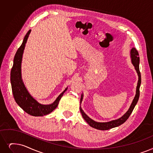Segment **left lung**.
<instances>
[{
  "label": "left lung",
  "instance_id": "obj_1",
  "mask_svg": "<svg viewBox=\"0 0 153 153\" xmlns=\"http://www.w3.org/2000/svg\"><path fill=\"white\" fill-rule=\"evenodd\" d=\"M131 57L132 63L134 65V66L135 67V69L137 73L139 80H138L137 85L136 88V94L133 99V101H132V102L130 106L129 110L126 112V113L124 116H123L121 118L116 119V120H113L108 123H97L93 121L92 119H91L90 117H89L87 115H86L84 113V112L82 111V109H81V108L80 107V111L83 118L85 119V121L89 124V126H91V127L96 128L97 129H99V130H108V129H112L113 128L117 127V126H120L124 123H125L126 120H127V119L129 118V117L130 116L131 114L132 113V112L133 111L135 105H136L139 97V94H140V93H139V88H140V85L141 82V72L139 71V53L134 48H132L131 51ZM82 97H83V95L82 94L81 98V103L82 100Z\"/></svg>",
  "mask_w": 153,
  "mask_h": 153
}]
</instances>
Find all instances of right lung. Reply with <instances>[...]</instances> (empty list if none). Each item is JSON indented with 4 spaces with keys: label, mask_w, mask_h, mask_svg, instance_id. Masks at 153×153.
<instances>
[{
    "label": "right lung",
    "mask_w": 153,
    "mask_h": 153,
    "mask_svg": "<svg viewBox=\"0 0 153 153\" xmlns=\"http://www.w3.org/2000/svg\"><path fill=\"white\" fill-rule=\"evenodd\" d=\"M30 31L31 30H29L26 34L21 45L16 53L14 64L10 72V82L13 96L20 107L31 116H43L51 113L57 107L59 101L68 88L57 97L54 102L49 105H44L37 102L26 89L21 78V62L25 43L27 41Z\"/></svg>",
    "instance_id": "add662e5"
}]
</instances>
